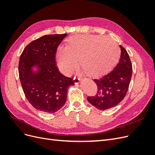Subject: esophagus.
Instances as JSON below:
<instances>
[{"label": "esophagus", "instance_id": "34e87169", "mask_svg": "<svg viewBox=\"0 0 155 155\" xmlns=\"http://www.w3.org/2000/svg\"><path fill=\"white\" fill-rule=\"evenodd\" d=\"M74 83L75 84H78L79 83V81H81V78L77 77V76H74Z\"/></svg>", "mask_w": 155, "mask_h": 155}]
</instances>
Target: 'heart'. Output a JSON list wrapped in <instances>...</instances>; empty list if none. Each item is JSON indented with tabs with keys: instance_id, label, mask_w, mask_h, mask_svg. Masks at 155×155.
Segmentation results:
<instances>
[{
	"instance_id": "b5f03b06",
	"label": "heart",
	"mask_w": 155,
	"mask_h": 155,
	"mask_svg": "<svg viewBox=\"0 0 155 155\" xmlns=\"http://www.w3.org/2000/svg\"><path fill=\"white\" fill-rule=\"evenodd\" d=\"M120 50L110 37L98 35H75L59 46L55 59L59 70L69 76L79 64L88 76H98L110 70L118 61Z\"/></svg>"
}]
</instances>
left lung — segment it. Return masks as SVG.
I'll return each mask as SVG.
<instances>
[{"instance_id": "obj_1", "label": "left lung", "mask_w": 155, "mask_h": 155, "mask_svg": "<svg viewBox=\"0 0 155 155\" xmlns=\"http://www.w3.org/2000/svg\"><path fill=\"white\" fill-rule=\"evenodd\" d=\"M120 48L121 57L114 70L99 79H93L97 85V93L95 96L87 97V100L99 110L116 106L127 92L133 67L127 51L121 45Z\"/></svg>"}]
</instances>
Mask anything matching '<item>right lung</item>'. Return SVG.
I'll list each match as a JSON object with an SVG mask.
<instances>
[{
	"mask_svg": "<svg viewBox=\"0 0 155 155\" xmlns=\"http://www.w3.org/2000/svg\"><path fill=\"white\" fill-rule=\"evenodd\" d=\"M67 34L46 35L31 41L22 52L18 75L26 99L35 109L47 113L57 112L64 105L72 78L59 71L55 54ZM37 66L39 71L32 72Z\"/></svg>",
	"mask_w": 155,
	"mask_h": 155,
	"instance_id": "1",
	"label": "right lung"
}]
</instances>
